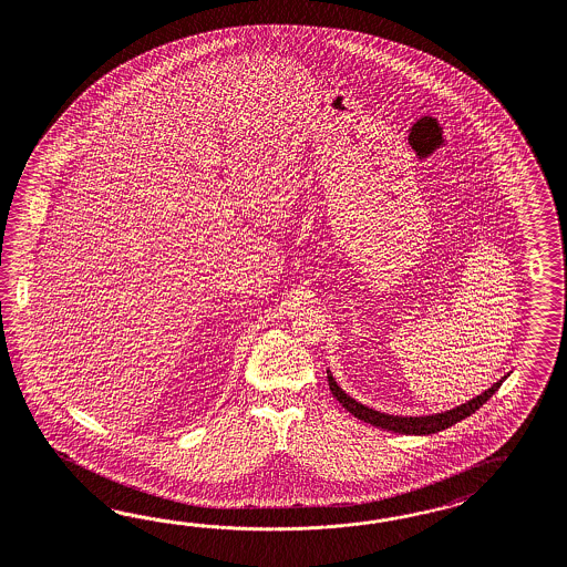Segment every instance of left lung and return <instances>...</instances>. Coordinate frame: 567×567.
I'll use <instances>...</instances> for the list:
<instances>
[{"mask_svg":"<svg viewBox=\"0 0 567 567\" xmlns=\"http://www.w3.org/2000/svg\"><path fill=\"white\" fill-rule=\"evenodd\" d=\"M328 374V386H330V393L334 395V399L343 405L344 410L349 413H353L358 420L365 422V424H372L377 429L391 430V432H399V434H415V436H422V434H434V432H441V430L449 429L457 422L465 420L467 415L481 410L482 405L495 395L498 391V386L503 384L505 378H501L498 382H495L488 391H484L482 395L470 399L467 403H462L453 410H446L443 413H432V415H415V417H405V415H391V413L377 412V410H370L365 405L358 403L353 396L347 395L343 389L337 384V380L330 374V370H327Z\"/></svg>","mask_w":567,"mask_h":567,"instance_id":"8db88e82","label":"left lung"}]
</instances>
